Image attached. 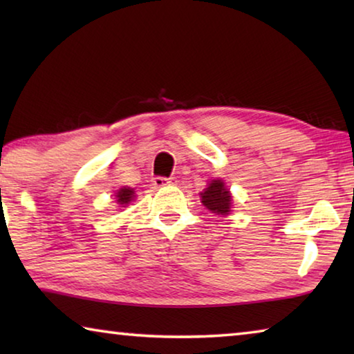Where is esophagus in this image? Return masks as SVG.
<instances>
[{"mask_svg":"<svg viewBox=\"0 0 354 354\" xmlns=\"http://www.w3.org/2000/svg\"><path fill=\"white\" fill-rule=\"evenodd\" d=\"M153 184L156 185V187H164V185L176 184V179H175V178H162V176H156V178H153Z\"/></svg>","mask_w":354,"mask_h":354,"instance_id":"34e87169","label":"esophagus"}]
</instances>
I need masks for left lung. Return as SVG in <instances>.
<instances>
[{"label":"left lung","instance_id":"left-lung-1","mask_svg":"<svg viewBox=\"0 0 354 354\" xmlns=\"http://www.w3.org/2000/svg\"><path fill=\"white\" fill-rule=\"evenodd\" d=\"M200 198L203 206H205L207 211H211L215 215H220V217H226L232 211V195L230 189L226 187L223 179H212L211 183L207 184L205 192H201Z\"/></svg>","mask_w":354,"mask_h":354}]
</instances>
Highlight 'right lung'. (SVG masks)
Instances as JSON below:
<instances>
[{"instance_id": "1", "label": "right lung", "mask_w": 354, "mask_h": 354, "mask_svg": "<svg viewBox=\"0 0 354 354\" xmlns=\"http://www.w3.org/2000/svg\"><path fill=\"white\" fill-rule=\"evenodd\" d=\"M115 198H117V205H118L120 207H127V206L131 205V203H133L134 198H136L134 189H131V187H122V189H118Z\"/></svg>"}]
</instances>
